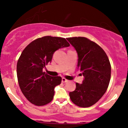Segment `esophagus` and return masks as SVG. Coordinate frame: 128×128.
<instances>
[{
	"label": "esophagus",
	"instance_id": "1",
	"mask_svg": "<svg viewBox=\"0 0 128 128\" xmlns=\"http://www.w3.org/2000/svg\"><path fill=\"white\" fill-rule=\"evenodd\" d=\"M68 82V80H67V79H66V78H62V82L64 83V82Z\"/></svg>",
	"mask_w": 128,
	"mask_h": 128
}]
</instances>
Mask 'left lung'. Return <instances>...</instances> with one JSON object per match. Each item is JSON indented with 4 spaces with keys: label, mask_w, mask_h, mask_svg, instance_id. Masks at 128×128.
I'll list each match as a JSON object with an SVG mask.
<instances>
[{
    "label": "left lung",
    "mask_w": 128,
    "mask_h": 128,
    "mask_svg": "<svg viewBox=\"0 0 128 128\" xmlns=\"http://www.w3.org/2000/svg\"><path fill=\"white\" fill-rule=\"evenodd\" d=\"M77 52L78 68L84 76L82 83L69 92L70 99L83 108L95 104L106 92L111 78V67L106 53L96 42L86 37L67 38Z\"/></svg>",
    "instance_id": "1"
}]
</instances>
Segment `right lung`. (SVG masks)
Instances as JSON below:
<instances>
[{
	"instance_id": "right-lung-1",
	"label": "right lung",
	"mask_w": 128,
	"mask_h": 128,
	"mask_svg": "<svg viewBox=\"0 0 128 128\" xmlns=\"http://www.w3.org/2000/svg\"><path fill=\"white\" fill-rule=\"evenodd\" d=\"M69 46L64 38L45 36L34 40L23 50L17 61V79L22 92L32 104L42 106L52 100L61 77L51 76L42 70L56 50Z\"/></svg>"
}]
</instances>
